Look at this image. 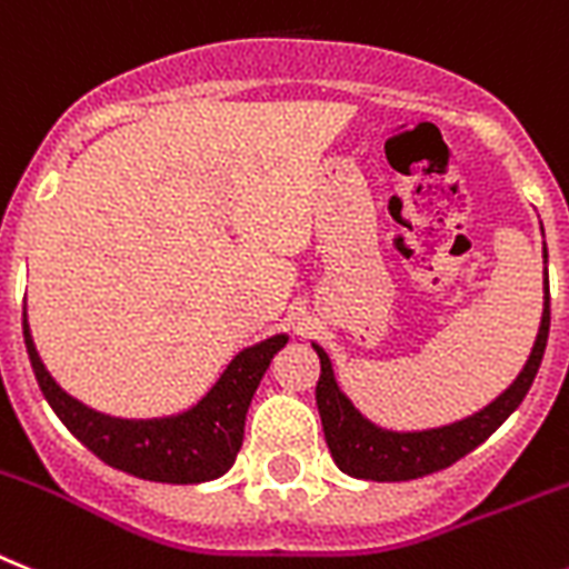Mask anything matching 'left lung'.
I'll return each instance as SVG.
<instances>
[{
    "label": "left lung",
    "mask_w": 569,
    "mask_h": 569,
    "mask_svg": "<svg viewBox=\"0 0 569 569\" xmlns=\"http://www.w3.org/2000/svg\"><path fill=\"white\" fill-rule=\"evenodd\" d=\"M543 257H547V246H543ZM547 336H550V292L543 295L538 338L518 379L483 410H477L460 422L431 428V431H388V428H379V425L361 417L338 388L329 356L318 343H312L318 358H321V379L315 388V402H318V413H321L329 455L343 475L379 480V483L417 480V477L448 469L451 462H457L460 457L475 451L480 442H486L506 422V417L523 402V396L529 393L538 367H541Z\"/></svg>",
    "instance_id": "1"
}]
</instances>
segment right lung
Instances as JSON below:
<instances>
[{
  "label": "right lung",
  "mask_w": 569,
  "mask_h": 569,
  "mask_svg": "<svg viewBox=\"0 0 569 569\" xmlns=\"http://www.w3.org/2000/svg\"><path fill=\"white\" fill-rule=\"evenodd\" d=\"M22 336L42 396L94 457L141 480L179 486L217 480L231 469L242 448L246 413L257 385L269 370L271 358L289 341V336H271L254 347H246L240 356H233L217 385L193 408L181 410L176 417L118 419L86 408L51 379L33 347L26 312Z\"/></svg>",
  "instance_id": "1"
}]
</instances>
